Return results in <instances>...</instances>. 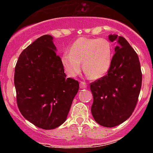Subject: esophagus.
I'll return each mask as SVG.
<instances>
[{"mask_svg": "<svg viewBox=\"0 0 153 153\" xmlns=\"http://www.w3.org/2000/svg\"><path fill=\"white\" fill-rule=\"evenodd\" d=\"M87 87V84L84 82V81H81L80 83V88L81 89H85V88Z\"/></svg>", "mask_w": 153, "mask_h": 153, "instance_id": "esophagus-1", "label": "esophagus"}]
</instances>
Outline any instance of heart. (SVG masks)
I'll return each mask as SVG.
<instances>
[{
	"mask_svg": "<svg viewBox=\"0 0 153 153\" xmlns=\"http://www.w3.org/2000/svg\"><path fill=\"white\" fill-rule=\"evenodd\" d=\"M112 58V44L104 38H80L74 42L61 57L64 70L70 77L80 73L83 69L92 79L101 78L108 72Z\"/></svg>",
	"mask_w": 153,
	"mask_h": 153,
	"instance_id": "heart-1",
	"label": "heart"
}]
</instances>
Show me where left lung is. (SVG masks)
<instances>
[{
    "label": "left lung",
    "mask_w": 153,
    "mask_h": 153,
    "mask_svg": "<svg viewBox=\"0 0 153 153\" xmlns=\"http://www.w3.org/2000/svg\"><path fill=\"white\" fill-rule=\"evenodd\" d=\"M117 41L107 74L90 84L93 95L91 112L98 124L114 127L130 117L135 109L142 83L139 58L124 37L109 35Z\"/></svg>",
    "instance_id": "obj_1"
}]
</instances>
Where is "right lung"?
I'll return each instance as SVG.
<instances>
[{"label":"right lung","mask_w":153,"mask_h":153,"mask_svg":"<svg viewBox=\"0 0 153 153\" xmlns=\"http://www.w3.org/2000/svg\"><path fill=\"white\" fill-rule=\"evenodd\" d=\"M53 38L45 35L23 50L15 68L17 104L35 126L52 129L67 119L79 89L78 81L66 78Z\"/></svg>","instance_id":"add662e5"}]
</instances>
